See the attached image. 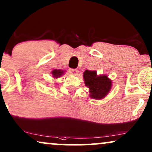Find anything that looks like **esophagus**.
Here are the masks:
<instances>
[{"label":"esophagus","instance_id":"1","mask_svg":"<svg viewBox=\"0 0 152 152\" xmlns=\"http://www.w3.org/2000/svg\"><path fill=\"white\" fill-rule=\"evenodd\" d=\"M70 72H71V73H72V74L76 75L78 73V70L76 69H71Z\"/></svg>","mask_w":152,"mask_h":152}]
</instances>
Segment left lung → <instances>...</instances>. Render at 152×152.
<instances>
[{
  "label": "left lung",
  "mask_w": 152,
  "mask_h": 152,
  "mask_svg": "<svg viewBox=\"0 0 152 152\" xmlns=\"http://www.w3.org/2000/svg\"><path fill=\"white\" fill-rule=\"evenodd\" d=\"M85 84L90 89V97L102 99L107 95L111 87V80L107 76H97L95 71L86 70L83 73Z\"/></svg>",
  "instance_id": "8db88e82"
}]
</instances>
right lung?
<instances>
[{"mask_svg":"<svg viewBox=\"0 0 152 152\" xmlns=\"http://www.w3.org/2000/svg\"><path fill=\"white\" fill-rule=\"evenodd\" d=\"M63 73H64V72H63L62 70L55 69V70L53 71V72H52V74L53 75V77L58 78V77H59V76H62Z\"/></svg>","mask_w":152,"mask_h":152,"instance_id":"add662e5","label":"right lung"}]
</instances>
